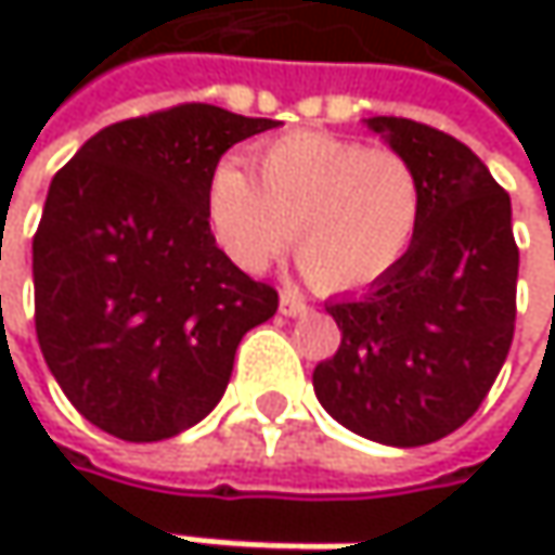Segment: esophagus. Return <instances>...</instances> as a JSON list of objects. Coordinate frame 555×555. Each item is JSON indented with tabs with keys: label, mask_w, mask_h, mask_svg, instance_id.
Masks as SVG:
<instances>
[{
	"label": "esophagus",
	"mask_w": 555,
	"mask_h": 555,
	"mask_svg": "<svg viewBox=\"0 0 555 555\" xmlns=\"http://www.w3.org/2000/svg\"><path fill=\"white\" fill-rule=\"evenodd\" d=\"M279 311H282L285 318H295V314H305V311H308V301H305L301 295H295V292H282V295H279Z\"/></svg>",
	"instance_id": "obj_1"
}]
</instances>
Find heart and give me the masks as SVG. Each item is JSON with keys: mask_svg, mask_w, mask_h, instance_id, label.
Returning <instances> with one entry per match:
<instances>
[{"mask_svg": "<svg viewBox=\"0 0 555 555\" xmlns=\"http://www.w3.org/2000/svg\"><path fill=\"white\" fill-rule=\"evenodd\" d=\"M421 211L424 189L408 157L321 131L267 144L257 179L224 164L208 185V224L241 270H267L295 231V257L331 292L388 276L411 250Z\"/></svg>", "mask_w": 555, "mask_h": 555, "instance_id": "heart-1", "label": "heart"}]
</instances>
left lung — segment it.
Listing matches in <instances>:
<instances>
[{
	"mask_svg": "<svg viewBox=\"0 0 555 555\" xmlns=\"http://www.w3.org/2000/svg\"><path fill=\"white\" fill-rule=\"evenodd\" d=\"M366 125L417 169L421 228L366 295L327 305L340 347L311 383L353 434L424 447L479 411L507 360L517 314L511 198L463 141L411 118Z\"/></svg>",
	"mask_w": 555,
	"mask_h": 555,
	"instance_id": "8db88e82",
	"label": "left lung"
}]
</instances>
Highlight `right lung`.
I'll return each mask as SVG.
<instances>
[{"label": "right lung", "mask_w": 555, "mask_h": 555, "mask_svg": "<svg viewBox=\"0 0 555 555\" xmlns=\"http://www.w3.org/2000/svg\"><path fill=\"white\" fill-rule=\"evenodd\" d=\"M276 128L185 102L102 128L51 182L35 234L41 353L99 430L154 443L224 395L241 337L279 292L237 270L208 224L221 154Z\"/></svg>", "instance_id": "obj_1"}]
</instances>
